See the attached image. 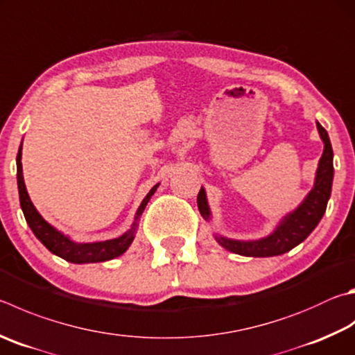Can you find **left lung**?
Returning a JSON list of instances; mask_svg holds the SVG:
<instances>
[{"mask_svg": "<svg viewBox=\"0 0 355 355\" xmlns=\"http://www.w3.org/2000/svg\"><path fill=\"white\" fill-rule=\"evenodd\" d=\"M317 128L320 138L323 141L324 149L323 155L318 161L317 172H315V182L311 192L304 197V200L296 206L293 211L281 218L272 233L261 239L253 241H239L225 237L222 234L214 233V239L217 243L231 253L248 256V257H270L279 256L300 245L306 237L317 228L321 218L326 212L327 202L331 198L332 180H334V152L331 146L329 135L324 127L317 121ZM198 211L206 222L212 218L206 191L202 186L197 197Z\"/></svg>", "mask_w": 355, "mask_h": 355, "instance_id": "left-lung-1", "label": "left lung"}]
</instances>
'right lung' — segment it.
Wrapping results in <instances>:
<instances>
[{"instance_id":"1","label":"right lung","mask_w":355,"mask_h":355,"mask_svg":"<svg viewBox=\"0 0 355 355\" xmlns=\"http://www.w3.org/2000/svg\"><path fill=\"white\" fill-rule=\"evenodd\" d=\"M21 144H23V141H21ZM21 149H23V146H20V149H18V153H17L18 194H20V206H21V211L24 214L26 222H28L29 228L32 230V233L35 234L37 239L40 241L44 247L51 251V253L62 257V259H65L68 262H73V263L104 262V261H110V259H114V257L124 254L135 239V234H137V231H138L139 218H141V216H143V212L146 209L147 203H149V200L158 189L159 183L153 186V188L147 192V196L143 198L139 208L137 209L133 223L130 225V228H128L124 234H121L119 237H114V239H108V241L76 242L71 239L68 234L62 233L60 230H57L49 222L44 220L40 212L37 211L34 203L31 202V197L28 194V189H26L24 177H23Z\"/></svg>"}]
</instances>
